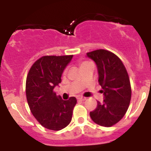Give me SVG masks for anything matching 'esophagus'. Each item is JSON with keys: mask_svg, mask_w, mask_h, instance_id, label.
Instances as JSON below:
<instances>
[{"mask_svg": "<svg viewBox=\"0 0 151 151\" xmlns=\"http://www.w3.org/2000/svg\"><path fill=\"white\" fill-rule=\"evenodd\" d=\"M78 100H79V101H85V100H86V98H85V97H79L78 98Z\"/></svg>", "mask_w": 151, "mask_h": 151, "instance_id": "esophagus-1", "label": "esophagus"}]
</instances>
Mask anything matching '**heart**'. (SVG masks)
<instances>
[{"label":"heart","instance_id":"heart-1","mask_svg":"<svg viewBox=\"0 0 151 151\" xmlns=\"http://www.w3.org/2000/svg\"><path fill=\"white\" fill-rule=\"evenodd\" d=\"M88 63H90L87 62V61H83V62L81 63V65H80V66H81V67H82V66H86V65Z\"/></svg>","mask_w":151,"mask_h":151}]
</instances>
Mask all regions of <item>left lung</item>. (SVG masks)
I'll return each mask as SVG.
<instances>
[{"label": "left lung", "instance_id": "obj_1", "mask_svg": "<svg viewBox=\"0 0 151 151\" xmlns=\"http://www.w3.org/2000/svg\"><path fill=\"white\" fill-rule=\"evenodd\" d=\"M87 57L96 63L104 94V101H97L90 116L97 125L110 127L122 119L129 108L132 96L129 75L121 60L112 52L100 49L87 53Z\"/></svg>", "mask_w": 151, "mask_h": 151}]
</instances>
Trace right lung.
Here are the masks:
<instances>
[{"label": "right lung", "instance_id": "obj_1", "mask_svg": "<svg viewBox=\"0 0 151 151\" xmlns=\"http://www.w3.org/2000/svg\"><path fill=\"white\" fill-rule=\"evenodd\" d=\"M73 57L44 56L35 62L26 78V98L31 112L42 126L50 130H61L72 120L76 98L63 101L54 89L61 82L63 73Z\"/></svg>", "mask_w": 151, "mask_h": 151}]
</instances>
